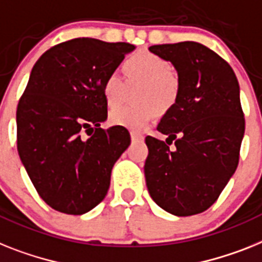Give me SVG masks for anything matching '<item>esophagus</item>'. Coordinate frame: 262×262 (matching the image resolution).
<instances>
[{
  "label": "esophagus",
  "instance_id": "esophagus-1",
  "mask_svg": "<svg viewBox=\"0 0 262 262\" xmlns=\"http://www.w3.org/2000/svg\"><path fill=\"white\" fill-rule=\"evenodd\" d=\"M130 137H132V141H140L144 138V136L137 133V132H130Z\"/></svg>",
  "mask_w": 262,
  "mask_h": 262
}]
</instances>
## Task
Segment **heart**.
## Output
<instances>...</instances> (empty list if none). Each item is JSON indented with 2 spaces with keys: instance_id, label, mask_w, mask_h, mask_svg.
<instances>
[{
  "instance_id": "b5f03b06",
  "label": "heart",
  "mask_w": 262,
  "mask_h": 262,
  "mask_svg": "<svg viewBox=\"0 0 262 262\" xmlns=\"http://www.w3.org/2000/svg\"><path fill=\"white\" fill-rule=\"evenodd\" d=\"M127 83H141L136 90L133 106H121L109 114L112 125L132 130H142L157 111L168 112L179 97V81L172 73V65L162 57L150 52H138L124 62ZM125 85L120 76L109 73L105 77L101 92L109 107L117 106L124 97Z\"/></svg>"
}]
</instances>
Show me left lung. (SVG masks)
Listing matches in <instances>:
<instances>
[{"label": "left lung", "instance_id": "1", "mask_svg": "<svg viewBox=\"0 0 262 262\" xmlns=\"http://www.w3.org/2000/svg\"><path fill=\"white\" fill-rule=\"evenodd\" d=\"M149 52L172 63L180 88L157 126L166 142L145 138L146 186L160 208L193 216L216 202L238 165L245 132L238 81L229 63L202 43H164ZM173 141L170 151L166 144Z\"/></svg>", "mask_w": 262, "mask_h": 262}]
</instances>
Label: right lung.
Returning a JSON list of instances; mask_svg holds the SVG:
<instances>
[{"label": "right lung", "mask_w": 262, "mask_h": 262, "mask_svg": "<svg viewBox=\"0 0 262 262\" xmlns=\"http://www.w3.org/2000/svg\"><path fill=\"white\" fill-rule=\"evenodd\" d=\"M135 49L74 38L46 50L33 67L17 107V149L39 197L54 210L83 214L106 195L130 136L122 126L100 127L107 118L101 86Z\"/></svg>", "instance_id": "add662e5"}]
</instances>
